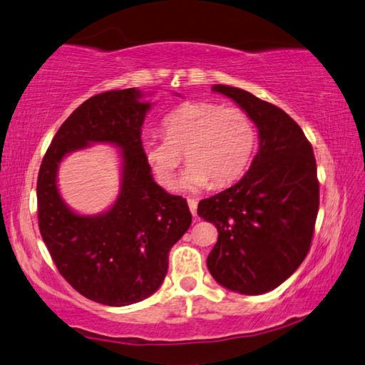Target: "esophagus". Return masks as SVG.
Segmentation results:
<instances>
[{
	"instance_id": "34e87169",
	"label": "esophagus",
	"mask_w": 365,
	"mask_h": 365,
	"mask_svg": "<svg viewBox=\"0 0 365 365\" xmlns=\"http://www.w3.org/2000/svg\"><path fill=\"white\" fill-rule=\"evenodd\" d=\"M188 207H190V211H192L193 216H196V207H198V201L193 200V198H188Z\"/></svg>"
}]
</instances>
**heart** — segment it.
Here are the masks:
<instances>
[{
	"mask_svg": "<svg viewBox=\"0 0 365 365\" xmlns=\"http://www.w3.org/2000/svg\"><path fill=\"white\" fill-rule=\"evenodd\" d=\"M165 138H148L141 153L162 187L175 180L183 154L190 162L180 178L185 192H198L237 180L257 146V126L250 115L235 107L196 102L178 107L162 121Z\"/></svg>",
	"mask_w": 365,
	"mask_h": 365,
	"instance_id": "obj_1",
	"label": "heart"
}]
</instances>
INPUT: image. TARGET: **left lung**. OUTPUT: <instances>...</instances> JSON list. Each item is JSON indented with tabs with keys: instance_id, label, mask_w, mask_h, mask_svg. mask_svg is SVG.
Returning a JSON list of instances; mask_svg holds the SVG:
<instances>
[{
	"instance_id": "obj_1",
	"label": "left lung",
	"mask_w": 365,
	"mask_h": 365,
	"mask_svg": "<svg viewBox=\"0 0 365 365\" xmlns=\"http://www.w3.org/2000/svg\"><path fill=\"white\" fill-rule=\"evenodd\" d=\"M212 91L250 115L259 149L234 187L200 201L198 216L219 232L207 269L225 289L258 296L282 284L310 250L320 205L317 162L284 110L239 88Z\"/></svg>"
}]
</instances>
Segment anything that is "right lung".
Wrapping results in <instances>:
<instances>
[{
  "mask_svg": "<svg viewBox=\"0 0 365 365\" xmlns=\"http://www.w3.org/2000/svg\"><path fill=\"white\" fill-rule=\"evenodd\" d=\"M140 89L97 94L74 110L51 140L37 178L38 229L60 274L84 297L110 307L136 304L160 287L170 248L192 224L187 200L154 182L141 153L151 103ZM107 142L122 153L120 193L96 217L74 213L56 185L69 152Z\"/></svg>",
  "mask_w": 365,
  "mask_h": 365,
  "instance_id": "add662e5",
  "label": "right lung"
}]
</instances>
